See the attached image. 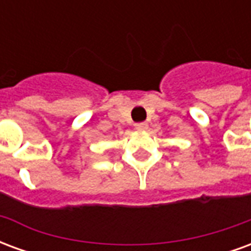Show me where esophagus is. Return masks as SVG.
<instances>
[{
    "instance_id": "esophagus-1",
    "label": "esophagus",
    "mask_w": 251,
    "mask_h": 251,
    "mask_svg": "<svg viewBox=\"0 0 251 251\" xmlns=\"http://www.w3.org/2000/svg\"><path fill=\"white\" fill-rule=\"evenodd\" d=\"M134 126H136L137 130H140V131H144V130H147V129H148L147 122H138V124H136Z\"/></svg>"
}]
</instances>
